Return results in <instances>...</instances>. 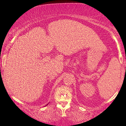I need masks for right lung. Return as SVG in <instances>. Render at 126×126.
I'll return each instance as SVG.
<instances>
[{
	"label": "right lung",
	"mask_w": 126,
	"mask_h": 126,
	"mask_svg": "<svg viewBox=\"0 0 126 126\" xmlns=\"http://www.w3.org/2000/svg\"><path fill=\"white\" fill-rule=\"evenodd\" d=\"M47 104H46V106H47Z\"/></svg>",
	"instance_id": "obj_1"
}]
</instances>
